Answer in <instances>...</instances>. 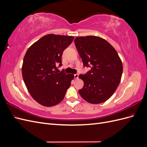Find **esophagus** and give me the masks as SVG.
I'll return each mask as SVG.
<instances>
[{"instance_id": "1", "label": "esophagus", "mask_w": 147, "mask_h": 147, "mask_svg": "<svg viewBox=\"0 0 147 147\" xmlns=\"http://www.w3.org/2000/svg\"><path fill=\"white\" fill-rule=\"evenodd\" d=\"M78 76H79V75L78 74H76L74 75V77H75V79H78Z\"/></svg>"}]
</instances>
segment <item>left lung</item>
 <instances>
[{"label":"left lung","mask_w":147,"mask_h":147,"mask_svg":"<svg viewBox=\"0 0 147 147\" xmlns=\"http://www.w3.org/2000/svg\"><path fill=\"white\" fill-rule=\"evenodd\" d=\"M75 45L84 67L91 69L80 74L84 82L78 92L91 104H100L108 100L121 81L123 64L117 51L105 40L96 36L77 37Z\"/></svg>","instance_id":"obj_1"}]
</instances>
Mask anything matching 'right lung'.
Masks as SVG:
<instances>
[{
    "instance_id": "obj_1",
    "label": "right lung",
    "mask_w": 147,
    "mask_h": 147,
    "mask_svg": "<svg viewBox=\"0 0 147 147\" xmlns=\"http://www.w3.org/2000/svg\"><path fill=\"white\" fill-rule=\"evenodd\" d=\"M73 36L45 35L26 51L22 66L24 83L33 99L43 106L51 107L63 100L74 75L59 72L61 57L74 40ZM59 71H57V70Z\"/></svg>"
}]
</instances>
